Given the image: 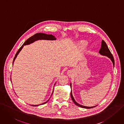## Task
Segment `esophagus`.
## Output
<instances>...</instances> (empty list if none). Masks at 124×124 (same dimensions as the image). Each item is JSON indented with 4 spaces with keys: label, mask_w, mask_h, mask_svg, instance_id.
Wrapping results in <instances>:
<instances>
[{
    "label": "esophagus",
    "mask_w": 124,
    "mask_h": 124,
    "mask_svg": "<svg viewBox=\"0 0 124 124\" xmlns=\"http://www.w3.org/2000/svg\"><path fill=\"white\" fill-rule=\"evenodd\" d=\"M68 75H70V72H68Z\"/></svg>",
    "instance_id": "esophagus-1"
}]
</instances>
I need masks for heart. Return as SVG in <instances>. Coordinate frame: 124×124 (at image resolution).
Segmentation results:
<instances>
[{
  "label": "heart",
  "instance_id": "heart-1",
  "mask_svg": "<svg viewBox=\"0 0 124 124\" xmlns=\"http://www.w3.org/2000/svg\"><path fill=\"white\" fill-rule=\"evenodd\" d=\"M81 45L82 46H83V47H84V46H85L87 45V42H86L85 41H82L81 42Z\"/></svg>",
  "mask_w": 124,
  "mask_h": 124
}]
</instances>
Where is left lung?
Masks as SVG:
<instances>
[{
    "instance_id": "1",
    "label": "left lung",
    "mask_w": 124,
    "mask_h": 124,
    "mask_svg": "<svg viewBox=\"0 0 124 124\" xmlns=\"http://www.w3.org/2000/svg\"><path fill=\"white\" fill-rule=\"evenodd\" d=\"M99 53L101 54V55H103V56H106L107 57H108L110 59V60H111L112 63H113V66H114V58H113V57L112 56V54L111 53L110 51V50L109 49L106 43V42H105V41L104 40H102V43H101V48H100V51H99ZM70 88H71V83H70ZM70 95H71V99L72 100V101L74 102V103H75V105H76L77 106H79L80 107H81V108H86V109H89V108H93L94 107H95L96 106H93V107H87V106H83V105H80L79 104V103H78L74 99V97H73L72 96V91H71V93H70Z\"/></svg>"
}]
</instances>
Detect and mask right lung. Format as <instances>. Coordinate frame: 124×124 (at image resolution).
Wrapping results in <instances>:
<instances>
[{
    "label": "right lung",
    "mask_w": 124,
    "mask_h": 124,
    "mask_svg": "<svg viewBox=\"0 0 124 124\" xmlns=\"http://www.w3.org/2000/svg\"><path fill=\"white\" fill-rule=\"evenodd\" d=\"M56 40V38L55 37L52 35H48V34H44V33H37V34H36L35 35H34V36L31 37L30 38H29L28 39H27L25 42L23 43V44L21 47L19 49V50H18V52H17L16 54H15V56L14 57V60H13V63L14 62L15 59L16 58V57H17L18 54H19V53H20V52L21 50V49H22V48L23 47L24 45H29V44H30L34 42L35 41H37V40ZM55 84H56V83H55ZM55 84H54V86L55 85ZM53 92H54V89H53V93H52V94L51 95H52L53 93ZM50 99V98H49ZM49 99L46 102H45L42 104H39V105H32L31 106H39V105H43L45 103H46L49 100Z\"/></svg>",
    "instance_id": "right-lung-1"
}]
</instances>
